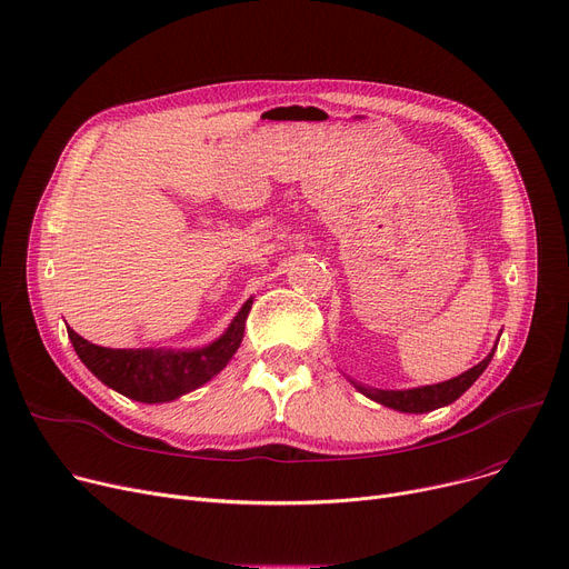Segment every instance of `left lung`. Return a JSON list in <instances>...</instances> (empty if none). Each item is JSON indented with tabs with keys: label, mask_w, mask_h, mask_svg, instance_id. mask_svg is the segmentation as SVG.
I'll list each match as a JSON object with an SVG mask.
<instances>
[{
	"label": "left lung",
	"mask_w": 569,
	"mask_h": 569,
	"mask_svg": "<svg viewBox=\"0 0 569 569\" xmlns=\"http://www.w3.org/2000/svg\"><path fill=\"white\" fill-rule=\"evenodd\" d=\"M496 348L485 357L480 365H475L472 369H468L466 373L445 380L438 385H427V387H412V390H371V387H362L357 385L355 380H350L357 390H360L365 397L373 399L376 403H382L387 408H395L401 412H429L442 406H450L452 401H457L468 387L485 373V369L489 367L491 357H493Z\"/></svg>",
	"instance_id": "obj_1"
}]
</instances>
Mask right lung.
I'll list each match as a JSON object with an SVG mask.
<instances>
[{
    "label": "right lung",
    "instance_id": "obj_1",
    "mask_svg": "<svg viewBox=\"0 0 569 569\" xmlns=\"http://www.w3.org/2000/svg\"><path fill=\"white\" fill-rule=\"evenodd\" d=\"M251 305L253 300H247L226 335L214 343L193 350L103 348L89 343L73 330H69V339L80 362L114 392L142 403H163L193 392L230 362L244 339V322Z\"/></svg>",
    "mask_w": 569,
    "mask_h": 569
}]
</instances>
